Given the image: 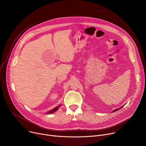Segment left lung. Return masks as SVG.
I'll list each match as a JSON object with an SVG mask.
<instances>
[{
  "mask_svg": "<svg viewBox=\"0 0 146 146\" xmlns=\"http://www.w3.org/2000/svg\"><path fill=\"white\" fill-rule=\"evenodd\" d=\"M123 106H124V105H123ZM123 106H122V107H121V108H119V109H115V110L113 111L112 112H115V111H116V110H119V109H121L122 108H123Z\"/></svg>",
  "mask_w": 146,
  "mask_h": 146,
  "instance_id": "1",
  "label": "left lung"
}]
</instances>
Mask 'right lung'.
<instances>
[{"label": "right lung", "instance_id": "right-lung-1", "mask_svg": "<svg viewBox=\"0 0 146 146\" xmlns=\"http://www.w3.org/2000/svg\"><path fill=\"white\" fill-rule=\"evenodd\" d=\"M60 106H61V105H59V106H56V107H55V108H53V109H52V110H49V111H48V112H46V113H47V114H51V113H53L55 112L56 110H58L59 109V108H60Z\"/></svg>", "mask_w": 146, "mask_h": 146}]
</instances>
